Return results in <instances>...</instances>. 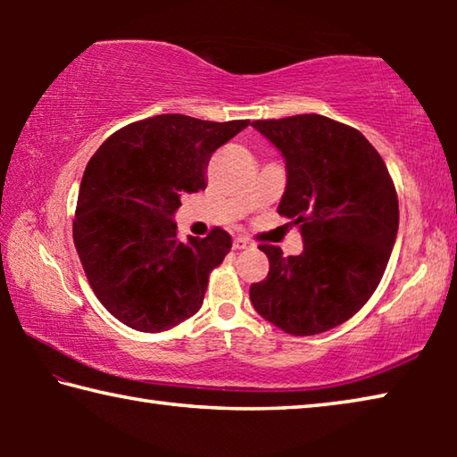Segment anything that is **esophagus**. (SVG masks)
<instances>
[{
    "mask_svg": "<svg viewBox=\"0 0 457 457\" xmlns=\"http://www.w3.org/2000/svg\"><path fill=\"white\" fill-rule=\"evenodd\" d=\"M247 247H252V242H247L245 237H236L234 239V250H247Z\"/></svg>",
    "mask_w": 457,
    "mask_h": 457,
    "instance_id": "34e87169",
    "label": "esophagus"
}]
</instances>
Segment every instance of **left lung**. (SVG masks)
<instances>
[{
  "mask_svg": "<svg viewBox=\"0 0 457 457\" xmlns=\"http://www.w3.org/2000/svg\"><path fill=\"white\" fill-rule=\"evenodd\" d=\"M286 161L278 213L300 228L304 250L270 260L250 286L262 319L294 337L327 332L357 314L385 274L399 228L397 191L385 161L357 129L322 114L253 120Z\"/></svg>",
  "mask_w": 457,
  "mask_h": 457,
  "instance_id": "obj_1",
  "label": "left lung"
}]
</instances>
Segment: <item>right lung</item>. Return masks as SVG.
Returning <instances> with one entry per match:
<instances>
[{
	"instance_id": "right-lung-1",
	"label": "right lung",
	"mask_w": 457,
	"mask_h": 457,
	"mask_svg": "<svg viewBox=\"0 0 457 457\" xmlns=\"http://www.w3.org/2000/svg\"><path fill=\"white\" fill-rule=\"evenodd\" d=\"M250 120L157 114L117 130L84 171L74 245L96 298L127 327L163 332L195 314L231 250L228 231L177 237L185 193L205 189L212 154Z\"/></svg>"
}]
</instances>
